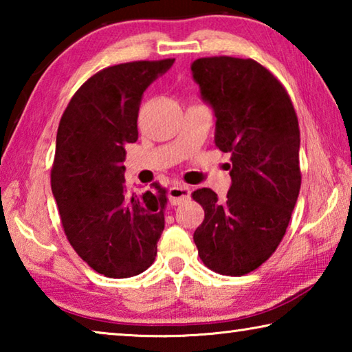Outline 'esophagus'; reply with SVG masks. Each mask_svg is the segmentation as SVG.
<instances>
[{
  "instance_id": "obj_1",
  "label": "esophagus",
  "mask_w": 352,
  "mask_h": 352,
  "mask_svg": "<svg viewBox=\"0 0 352 352\" xmlns=\"http://www.w3.org/2000/svg\"><path fill=\"white\" fill-rule=\"evenodd\" d=\"M190 197V189L184 184L177 183L169 189V200L172 205H182L184 201L189 200Z\"/></svg>"
}]
</instances>
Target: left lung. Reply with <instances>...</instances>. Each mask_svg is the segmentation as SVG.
<instances>
[{"mask_svg":"<svg viewBox=\"0 0 352 352\" xmlns=\"http://www.w3.org/2000/svg\"><path fill=\"white\" fill-rule=\"evenodd\" d=\"M190 69L233 180L223 201L210 188L190 194L205 210L194 242L208 269L242 276L275 253L289 226L301 186L298 118L283 83L253 58L201 57Z\"/></svg>","mask_w":352,"mask_h":352,"instance_id":"1","label":"left lung"}]
</instances>
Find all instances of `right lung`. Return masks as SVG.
Returning <instances> with one entry per match:
<instances>
[{"instance_id":"right-lung-1","label":"right lung","mask_w":352,"mask_h":352,"mask_svg":"<svg viewBox=\"0 0 352 352\" xmlns=\"http://www.w3.org/2000/svg\"><path fill=\"white\" fill-rule=\"evenodd\" d=\"M175 58L136 60L98 71L82 83L57 130L51 189L71 247L107 278L140 275L153 264L164 230L168 189L129 192L122 163L138 140L146 88Z\"/></svg>"}]
</instances>
